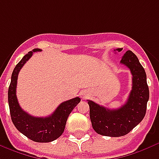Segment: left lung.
<instances>
[{"instance_id":"1","label":"left lung","mask_w":159,"mask_h":159,"mask_svg":"<svg viewBox=\"0 0 159 159\" xmlns=\"http://www.w3.org/2000/svg\"><path fill=\"white\" fill-rule=\"evenodd\" d=\"M119 52L122 49H116ZM132 75V89L126 103L117 109H109L88 100L93 130L99 135L118 137L126 135L142 121L146 115L149 89L145 70L132 51L125 52L121 61Z\"/></svg>"}]
</instances>
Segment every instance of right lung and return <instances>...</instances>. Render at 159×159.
I'll list each match as a JSON object with an SVG mask.
<instances>
[{
  "label": "right lung",
  "instance_id": "add662e5",
  "mask_svg": "<svg viewBox=\"0 0 159 159\" xmlns=\"http://www.w3.org/2000/svg\"><path fill=\"white\" fill-rule=\"evenodd\" d=\"M41 51L34 49L23 56L14 68L8 89V103L12 123L21 133L36 142H50L56 140L64 132L66 120L70 112L81 101L76 97L61 103L52 115L47 117H34L29 115L20 107L16 94L17 76L23 65L33 56V53Z\"/></svg>",
  "mask_w": 159,
  "mask_h": 159
}]
</instances>
